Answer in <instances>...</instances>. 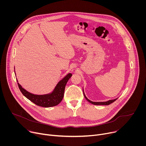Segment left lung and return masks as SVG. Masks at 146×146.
Segmentation results:
<instances>
[{
  "mask_svg": "<svg viewBox=\"0 0 146 146\" xmlns=\"http://www.w3.org/2000/svg\"><path fill=\"white\" fill-rule=\"evenodd\" d=\"M83 93H84V97L87 100V101L89 102L90 103L93 104V105H110V104L112 103L113 102H114V101H115L117 99V98H116V99H113V100H108L107 102H92V101L90 100V99H88L86 97V95H85V94L84 92V90H83Z\"/></svg>",
  "mask_w": 146,
  "mask_h": 146,
  "instance_id": "8db88e82",
  "label": "left lung"
}]
</instances>
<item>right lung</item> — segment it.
<instances>
[{"label":"right lung","mask_w":146,"mask_h":146,"mask_svg":"<svg viewBox=\"0 0 146 146\" xmlns=\"http://www.w3.org/2000/svg\"><path fill=\"white\" fill-rule=\"evenodd\" d=\"M71 73L68 74L56 84L51 93L45 95H35L23 88L18 82V87L22 94L36 105L43 108H50L58 105L64 96L65 88L67 82L72 77ZM18 82V80H17Z\"/></svg>","instance_id":"obj_1"}]
</instances>
